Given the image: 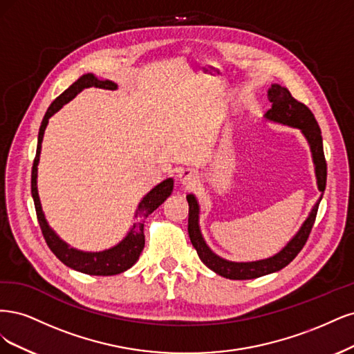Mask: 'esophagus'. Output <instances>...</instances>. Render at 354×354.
Wrapping results in <instances>:
<instances>
[{"label":"esophagus","instance_id":"34e87169","mask_svg":"<svg viewBox=\"0 0 354 354\" xmlns=\"http://www.w3.org/2000/svg\"><path fill=\"white\" fill-rule=\"evenodd\" d=\"M178 179L182 185L192 187L197 182V175L192 169H180L178 174Z\"/></svg>","mask_w":354,"mask_h":354}]
</instances>
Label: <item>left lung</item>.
Segmentation results:
<instances>
[{"mask_svg": "<svg viewBox=\"0 0 354 354\" xmlns=\"http://www.w3.org/2000/svg\"><path fill=\"white\" fill-rule=\"evenodd\" d=\"M268 97L269 101L272 102V109L266 111L265 118L272 122L287 124V127L291 128H299L301 131V133L306 136L307 142L310 145L317 179V188L319 191L324 192L326 187V162L324 154L321 128H319L313 113L310 111L309 107L303 104V102L295 100L287 88H283L278 84H273L269 88ZM187 200L189 206L188 234L194 248L197 250V254L204 265L218 273V275L227 279H254L259 277L269 275V273L273 272H278L282 268L290 265L295 259V256L301 252L307 238H309L316 219L319 203H321V198H319V201L312 209L309 218L306 219V222L300 227V231L295 234V236L278 254L257 261H230L216 256L207 247L198 226V203L192 194H188Z\"/></svg>", "mask_w": 354, "mask_h": 354, "instance_id": "obj_1", "label": "left lung"}]
</instances>
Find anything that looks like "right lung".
<instances>
[{
	"instance_id": "add662e5",
	"label": "right lung",
	"mask_w": 354,
	"mask_h": 354,
	"mask_svg": "<svg viewBox=\"0 0 354 354\" xmlns=\"http://www.w3.org/2000/svg\"><path fill=\"white\" fill-rule=\"evenodd\" d=\"M95 86V88H104V89H116L118 85L111 81H100L94 75L86 73L77 79L75 84L67 88L63 94L57 97L51 106L48 107L47 113L42 119L39 133H38V145H37V156L33 160L32 166V179H30V188H32V197L35 203L37 218L41 226L42 235L45 238V243L50 247L51 252L55 254L62 263L69 266L77 272L88 273V275H100V277H109V275H118L124 270L132 268L136 260L140 259V254L145 245V236H144V222L148 214H151L160 204L172 194L174 191V179L169 178L160 182L157 187H154L147 196L141 200L138 209H136V222L131 227L128 235L124 236L122 241L113 248L104 250V252L98 253H85L81 250H76L67 245L64 241L57 236V234L48 226L45 216L42 213L41 201L38 196V187H37V176H38V163H39V154H41V144L44 138L45 128L48 124V119L59 111L66 102H69L75 98L76 94L81 93L82 89Z\"/></svg>"
}]
</instances>
